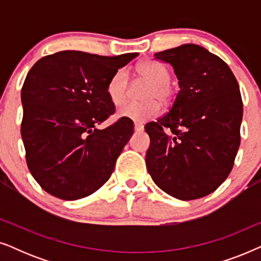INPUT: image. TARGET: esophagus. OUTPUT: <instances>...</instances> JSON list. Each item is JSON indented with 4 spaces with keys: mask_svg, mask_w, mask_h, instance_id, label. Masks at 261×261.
<instances>
[{
    "mask_svg": "<svg viewBox=\"0 0 261 261\" xmlns=\"http://www.w3.org/2000/svg\"><path fill=\"white\" fill-rule=\"evenodd\" d=\"M134 129H135V132H142L144 130V124L134 123Z\"/></svg>",
    "mask_w": 261,
    "mask_h": 261,
    "instance_id": "obj_1",
    "label": "esophagus"
}]
</instances>
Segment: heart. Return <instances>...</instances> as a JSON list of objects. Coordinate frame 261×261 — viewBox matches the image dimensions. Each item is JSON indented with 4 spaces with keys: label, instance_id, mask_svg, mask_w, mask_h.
I'll list each match as a JSON object with an SVG mask.
<instances>
[{
    "label": "heart",
    "instance_id": "heart-1",
    "mask_svg": "<svg viewBox=\"0 0 261 261\" xmlns=\"http://www.w3.org/2000/svg\"><path fill=\"white\" fill-rule=\"evenodd\" d=\"M137 72L142 80L151 83V87L146 92V99L148 101L144 103L128 102L123 107H121L117 112V115L122 119L142 123L159 115L162 107L155 98L163 102H169L172 97V88L169 84L171 80L169 69L158 62L144 60L138 65ZM128 85H129V78L124 69L117 70L110 77L108 84H107V95L114 106H121L126 101Z\"/></svg>",
    "mask_w": 261,
    "mask_h": 261
}]
</instances>
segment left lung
<instances>
[{"mask_svg":"<svg viewBox=\"0 0 261 261\" xmlns=\"http://www.w3.org/2000/svg\"><path fill=\"white\" fill-rule=\"evenodd\" d=\"M179 81L169 113L145 126L151 139L146 165L154 183L190 201L212 194L233 169L240 146L242 99L229 66L198 45L154 55Z\"/></svg>","mask_w":261,"mask_h":261,"instance_id":"8db88e82","label":"left lung"}]
</instances>
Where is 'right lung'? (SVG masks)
<instances>
[{
    "mask_svg": "<svg viewBox=\"0 0 261 261\" xmlns=\"http://www.w3.org/2000/svg\"><path fill=\"white\" fill-rule=\"evenodd\" d=\"M138 53L116 57L62 51L34 64L21 90V137L38 184L74 201L98 190L133 134L130 120L97 128L115 112L107 84Z\"/></svg>",
    "mask_w": 261,
    "mask_h": 261,
    "instance_id": "1",
    "label": "right lung"
}]
</instances>
